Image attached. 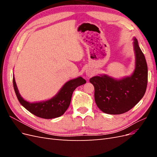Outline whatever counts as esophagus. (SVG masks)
<instances>
[{
    "label": "esophagus",
    "mask_w": 157,
    "mask_h": 157,
    "mask_svg": "<svg viewBox=\"0 0 157 157\" xmlns=\"http://www.w3.org/2000/svg\"><path fill=\"white\" fill-rule=\"evenodd\" d=\"M94 74V71L91 68H88L86 70V75L88 77H92V76Z\"/></svg>",
    "instance_id": "esophagus-1"
}]
</instances>
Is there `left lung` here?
Instances as JSON below:
<instances>
[{
    "instance_id": "1",
    "label": "left lung",
    "mask_w": 157,
    "mask_h": 157,
    "mask_svg": "<svg viewBox=\"0 0 157 157\" xmlns=\"http://www.w3.org/2000/svg\"><path fill=\"white\" fill-rule=\"evenodd\" d=\"M133 40L136 62L135 69L130 76L117 79L103 74L90 79L95 89V101L105 113H124L134 107L145 93L148 78L146 59L136 38Z\"/></svg>"
}]
</instances>
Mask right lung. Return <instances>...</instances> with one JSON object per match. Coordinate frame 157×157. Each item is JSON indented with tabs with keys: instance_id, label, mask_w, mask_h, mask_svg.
I'll list each match as a JSON object with an SVG mask.
<instances>
[{
	"instance_id": "add662e5",
	"label": "right lung",
	"mask_w": 157,
	"mask_h": 157,
	"mask_svg": "<svg viewBox=\"0 0 157 157\" xmlns=\"http://www.w3.org/2000/svg\"><path fill=\"white\" fill-rule=\"evenodd\" d=\"M86 82L83 78L78 77L66 82L55 96L48 100L31 103L25 100L19 92L16 82L13 75V85L18 101L33 115L40 118L51 119L63 115L68 109L73 91L78 86Z\"/></svg>"
}]
</instances>
